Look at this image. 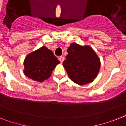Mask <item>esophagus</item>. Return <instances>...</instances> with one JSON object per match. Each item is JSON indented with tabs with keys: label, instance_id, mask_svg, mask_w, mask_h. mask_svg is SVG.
I'll return each instance as SVG.
<instances>
[{
	"label": "esophagus",
	"instance_id": "obj_1",
	"mask_svg": "<svg viewBox=\"0 0 126 126\" xmlns=\"http://www.w3.org/2000/svg\"><path fill=\"white\" fill-rule=\"evenodd\" d=\"M64 60H65V58H64V57L63 56H60V58H59V60H60L61 63H63Z\"/></svg>",
	"mask_w": 126,
	"mask_h": 126
}]
</instances>
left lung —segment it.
Masks as SVG:
<instances>
[{
  "instance_id": "8db88e82",
  "label": "left lung",
  "mask_w": 126,
  "mask_h": 126,
  "mask_svg": "<svg viewBox=\"0 0 126 126\" xmlns=\"http://www.w3.org/2000/svg\"><path fill=\"white\" fill-rule=\"evenodd\" d=\"M67 52L63 65L72 81L79 85L92 82L101 67V61L93 48L72 43Z\"/></svg>"
}]
</instances>
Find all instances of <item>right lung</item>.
I'll return each instance as SVG.
<instances>
[{
	"instance_id": "obj_1",
	"label": "right lung",
	"mask_w": 126,
	"mask_h": 126,
	"mask_svg": "<svg viewBox=\"0 0 126 126\" xmlns=\"http://www.w3.org/2000/svg\"><path fill=\"white\" fill-rule=\"evenodd\" d=\"M60 63L52 51L43 46L25 57L24 74L34 81L42 83L50 78L52 70Z\"/></svg>"
}]
</instances>
